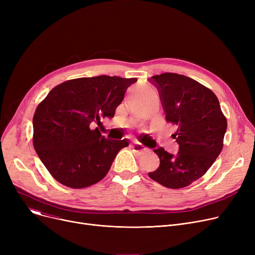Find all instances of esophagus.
<instances>
[{
    "label": "esophagus",
    "instance_id": "esophagus-1",
    "mask_svg": "<svg viewBox=\"0 0 255 255\" xmlns=\"http://www.w3.org/2000/svg\"><path fill=\"white\" fill-rule=\"evenodd\" d=\"M131 148H132L133 151H135V152H137V153L145 151V146L142 145V144L139 143V142H133V143L131 144Z\"/></svg>",
    "mask_w": 255,
    "mask_h": 255
}]
</instances>
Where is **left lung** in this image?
I'll return each instance as SVG.
<instances>
[{"instance_id": "8db88e82", "label": "left lung", "mask_w": 255, "mask_h": 255, "mask_svg": "<svg viewBox=\"0 0 255 255\" xmlns=\"http://www.w3.org/2000/svg\"><path fill=\"white\" fill-rule=\"evenodd\" d=\"M159 93L166 122L177 126L173 134L179 152L163 148L154 152L159 167L149 177L166 188L180 189L202 178L222 151L227 121L217 96L196 80L177 73L150 79Z\"/></svg>"}]
</instances>
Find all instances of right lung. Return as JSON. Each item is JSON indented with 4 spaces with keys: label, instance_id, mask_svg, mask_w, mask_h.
<instances>
[{
    "label": "right lung",
    "instance_id": "1",
    "mask_svg": "<svg viewBox=\"0 0 255 255\" xmlns=\"http://www.w3.org/2000/svg\"><path fill=\"white\" fill-rule=\"evenodd\" d=\"M136 78L100 75L67 80L53 88L33 117V145L51 177L82 189L101 181L128 140H109L98 128L101 118H114Z\"/></svg>",
    "mask_w": 255,
    "mask_h": 255
}]
</instances>
